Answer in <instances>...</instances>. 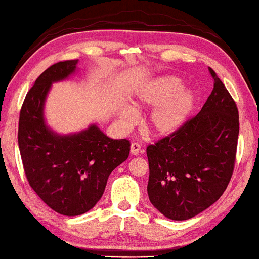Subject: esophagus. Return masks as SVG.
<instances>
[{
  "mask_svg": "<svg viewBox=\"0 0 259 259\" xmlns=\"http://www.w3.org/2000/svg\"><path fill=\"white\" fill-rule=\"evenodd\" d=\"M140 150H142V146H140L138 143H133V144H131V146H130V153H131V154L137 155V154H139V153H140Z\"/></svg>",
  "mask_w": 259,
  "mask_h": 259,
  "instance_id": "1",
  "label": "esophagus"
}]
</instances>
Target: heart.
<instances>
[{
    "mask_svg": "<svg viewBox=\"0 0 259 259\" xmlns=\"http://www.w3.org/2000/svg\"><path fill=\"white\" fill-rule=\"evenodd\" d=\"M195 97L175 76H160L140 87L135 105L138 108H153L146 121V129L157 137H166L181 129L194 108ZM124 123L135 119L133 108L124 107L120 113Z\"/></svg>",
    "mask_w": 259,
    "mask_h": 259,
    "instance_id": "b5f03b06",
    "label": "heart"
}]
</instances>
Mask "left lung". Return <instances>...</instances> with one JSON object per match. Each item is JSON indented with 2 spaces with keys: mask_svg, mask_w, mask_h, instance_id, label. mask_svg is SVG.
I'll list each match as a JSON object with an SVG mask.
<instances>
[{
  "mask_svg": "<svg viewBox=\"0 0 259 259\" xmlns=\"http://www.w3.org/2000/svg\"><path fill=\"white\" fill-rule=\"evenodd\" d=\"M209 71L213 89L198 115L146 148L148 198L172 221H186L209 208L233 174L238 107L213 69Z\"/></svg>",
  "mask_w": 259,
  "mask_h": 259,
  "instance_id": "8db88e82",
  "label": "left lung"
}]
</instances>
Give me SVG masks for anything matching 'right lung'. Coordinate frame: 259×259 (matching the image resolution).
<instances>
[{
	"label": "right lung",
	"instance_id": "obj_1",
	"mask_svg": "<svg viewBox=\"0 0 259 259\" xmlns=\"http://www.w3.org/2000/svg\"><path fill=\"white\" fill-rule=\"evenodd\" d=\"M78 59L59 61L36 78L21 106L18 145L30 187L47 205L64 216L93 209L108 176L129 156L130 142L112 139L96 124L60 135L48 126L45 105L52 83L76 72Z\"/></svg>",
	"mask_w": 259,
	"mask_h": 259
}]
</instances>
